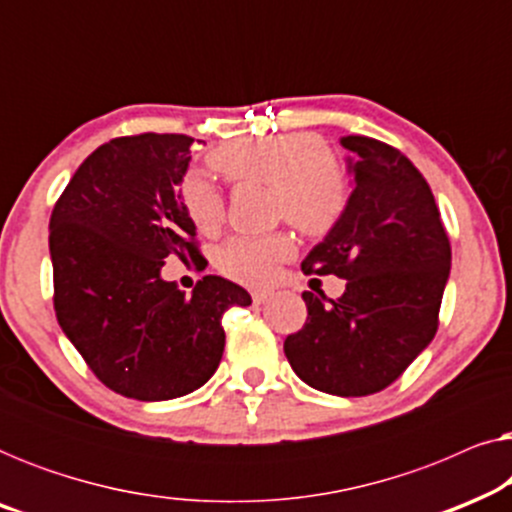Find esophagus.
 I'll use <instances>...</instances> for the list:
<instances>
[{"instance_id":"1","label":"esophagus","mask_w":512,"mask_h":512,"mask_svg":"<svg viewBox=\"0 0 512 512\" xmlns=\"http://www.w3.org/2000/svg\"><path fill=\"white\" fill-rule=\"evenodd\" d=\"M251 298H254L256 305H263L272 298V291H254V293H251Z\"/></svg>"}]
</instances>
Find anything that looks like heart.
Segmentation results:
<instances>
[{"mask_svg":"<svg viewBox=\"0 0 512 512\" xmlns=\"http://www.w3.org/2000/svg\"><path fill=\"white\" fill-rule=\"evenodd\" d=\"M212 165L230 181H251L272 188L275 214L305 235L319 237L335 228L349 200L342 167L326 153L324 139L312 132H286L256 139H235L212 153ZM184 212L200 233H216L223 221V195L202 170H191L179 188ZM293 254L286 233L237 235L219 249L223 275L261 286L272 282L277 263Z\"/></svg>","mask_w":512,"mask_h":512,"instance_id":"obj_1","label":"heart"}]
</instances>
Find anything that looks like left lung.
<instances>
[{"label": "left lung", "mask_w": 512, "mask_h": 512, "mask_svg": "<svg viewBox=\"0 0 512 512\" xmlns=\"http://www.w3.org/2000/svg\"><path fill=\"white\" fill-rule=\"evenodd\" d=\"M352 177L347 209L303 261L338 275V300L305 291L307 321L284 340L291 368L333 396L382 391L429 347L452 251L426 179L394 146L342 137Z\"/></svg>", "instance_id": "8db88e82"}]
</instances>
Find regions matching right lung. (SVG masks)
I'll list each match as a JSON object with an SVG mask.
<instances>
[{"label": "right lung", "mask_w": 512, "mask_h": 512, "mask_svg": "<svg viewBox=\"0 0 512 512\" xmlns=\"http://www.w3.org/2000/svg\"><path fill=\"white\" fill-rule=\"evenodd\" d=\"M191 144L144 132L97 146L48 223L58 324L109 389L137 401L200 389L221 363L223 312L251 305L223 277L184 296L160 275L165 258L200 256L179 198Z\"/></svg>", "instance_id": "1"}]
</instances>
